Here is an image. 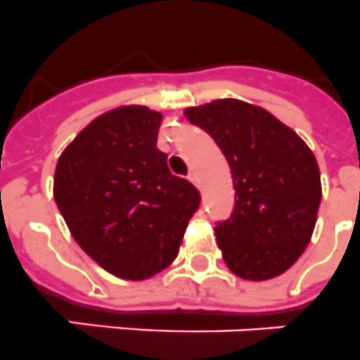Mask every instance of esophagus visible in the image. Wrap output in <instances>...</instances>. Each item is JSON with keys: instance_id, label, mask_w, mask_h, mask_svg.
I'll return each mask as SVG.
<instances>
[{"instance_id": "34e87169", "label": "esophagus", "mask_w": 360, "mask_h": 360, "mask_svg": "<svg viewBox=\"0 0 360 360\" xmlns=\"http://www.w3.org/2000/svg\"><path fill=\"white\" fill-rule=\"evenodd\" d=\"M188 181H190V183H194L195 186H199V177H198V174H195L194 170L188 172Z\"/></svg>"}]
</instances>
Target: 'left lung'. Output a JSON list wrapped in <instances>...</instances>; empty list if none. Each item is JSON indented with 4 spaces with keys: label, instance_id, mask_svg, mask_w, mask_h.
<instances>
[{
    "label": "left lung",
    "instance_id": "1",
    "mask_svg": "<svg viewBox=\"0 0 360 360\" xmlns=\"http://www.w3.org/2000/svg\"><path fill=\"white\" fill-rule=\"evenodd\" d=\"M185 117L231 166L234 208L214 229L226 267L256 282L288 271L309 243L322 198L313 152L269 111L234 98L188 108Z\"/></svg>",
    "mask_w": 360,
    "mask_h": 360
}]
</instances>
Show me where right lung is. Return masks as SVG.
<instances>
[{"mask_svg": "<svg viewBox=\"0 0 360 360\" xmlns=\"http://www.w3.org/2000/svg\"><path fill=\"white\" fill-rule=\"evenodd\" d=\"M161 120L144 105L108 111L63 150L54 172V201L72 238L126 280L150 278L174 262L201 201L157 148Z\"/></svg>", "mask_w": 360, "mask_h": 360, "instance_id": "add662e5", "label": "right lung"}]
</instances>
